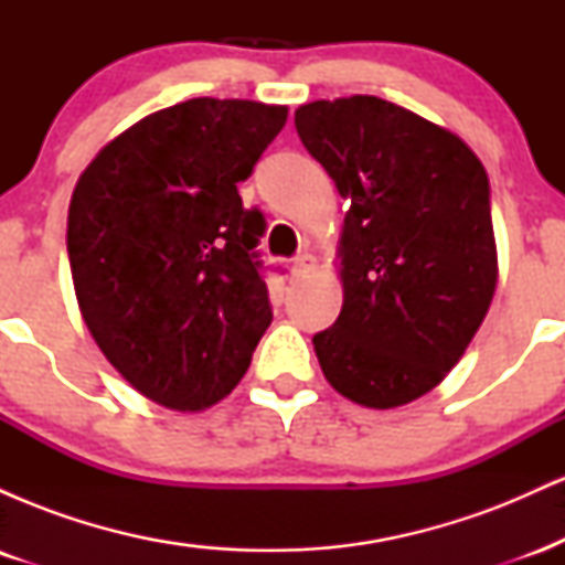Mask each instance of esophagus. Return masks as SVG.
I'll list each match as a JSON object with an SVG mask.
<instances>
[{
    "instance_id": "obj_1",
    "label": "esophagus",
    "mask_w": 565,
    "mask_h": 565,
    "mask_svg": "<svg viewBox=\"0 0 565 565\" xmlns=\"http://www.w3.org/2000/svg\"><path fill=\"white\" fill-rule=\"evenodd\" d=\"M313 265H316L313 255H308V252H305V255H297L295 260H291V276L308 274V270H313Z\"/></svg>"
}]
</instances>
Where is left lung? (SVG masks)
Returning <instances> with one entry per match:
<instances>
[{
	"label": "left lung",
	"mask_w": 565,
	"mask_h": 565,
	"mask_svg": "<svg viewBox=\"0 0 565 565\" xmlns=\"http://www.w3.org/2000/svg\"><path fill=\"white\" fill-rule=\"evenodd\" d=\"M295 127L350 204L321 372L355 404L404 406L462 359L494 297L489 174L449 129L374 95L308 103Z\"/></svg>",
	"instance_id": "1"
}]
</instances>
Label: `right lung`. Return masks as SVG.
Listing matches in <instances>:
<instances>
[{"label": "right lung", "mask_w": 565, "mask_h": 565, "mask_svg": "<svg viewBox=\"0 0 565 565\" xmlns=\"http://www.w3.org/2000/svg\"><path fill=\"white\" fill-rule=\"evenodd\" d=\"M284 125V106L193 97L108 142L74 188L66 246L84 323L161 406L225 398L274 321L265 217L236 183Z\"/></svg>", "instance_id": "right-lung-1"}]
</instances>
